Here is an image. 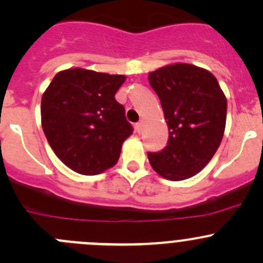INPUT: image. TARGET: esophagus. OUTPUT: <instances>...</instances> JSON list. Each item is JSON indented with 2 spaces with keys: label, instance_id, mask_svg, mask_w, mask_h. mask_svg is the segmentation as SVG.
I'll use <instances>...</instances> for the list:
<instances>
[{
  "label": "esophagus",
  "instance_id": "obj_1",
  "mask_svg": "<svg viewBox=\"0 0 263 263\" xmlns=\"http://www.w3.org/2000/svg\"><path fill=\"white\" fill-rule=\"evenodd\" d=\"M142 127H144V122H142V121L137 122L136 126H135V128H136L137 134H141V132H142Z\"/></svg>",
  "mask_w": 263,
  "mask_h": 263
}]
</instances>
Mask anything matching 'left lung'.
<instances>
[{"label": "left lung", "instance_id": "obj_1", "mask_svg": "<svg viewBox=\"0 0 263 263\" xmlns=\"http://www.w3.org/2000/svg\"><path fill=\"white\" fill-rule=\"evenodd\" d=\"M148 82L160 99L169 129L166 146L147 153L163 178L183 181L202 171L224 136L227 98L216 78L190 63H176L150 72Z\"/></svg>", "mask_w": 263, "mask_h": 263}]
</instances>
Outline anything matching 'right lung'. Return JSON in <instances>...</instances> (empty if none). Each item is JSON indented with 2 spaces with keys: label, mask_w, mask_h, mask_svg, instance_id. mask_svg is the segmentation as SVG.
I'll list each match as a JSON object with an SVG mask.
<instances>
[{
  "label": "right lung",
  "mask_w": 263,
  "mask_h": 263,
  "mask_svg": "<svg viewBox=\"0 0 263 263\" xmlns=\"http://www.w3.org/2000/svg\"><path fill=\"white\" fill-rule=\"evenodd\" d=\"M123 75L84 68L61 71L42 97V127L50 147L76 173L95 176L119 159L131 123L115 95Z\"/></svg>",
  "instance_id": "add662e5"
}]
</instances>
